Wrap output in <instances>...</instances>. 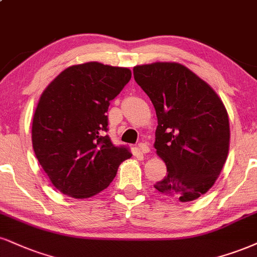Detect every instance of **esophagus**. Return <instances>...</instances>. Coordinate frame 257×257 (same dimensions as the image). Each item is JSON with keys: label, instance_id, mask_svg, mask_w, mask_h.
Segmentation results:
<instances>
[{"label": "esophagus", "instance_id": "obj_1", "mask_svg": "<svg viewBox=\"0 0 257 257\" xmlns=\"http://www.w3.org/2000/svg\"><path fill=\"white\" fill-rule=\"evenodd\" d=\"M139 151L142 154H146V153H150V147H148V145L146 144V142H141V144H139Z\"/></svg>", "mask_w": 257, "mask_h": 257}]
</instances>
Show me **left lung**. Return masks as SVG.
<instances>
[{
  "mask_svg": "<svg viewBox=\"0 0 257 257\" xmlns=\"http://www.w3.org/2000/svg\"><path fill=\"white\" fill-rule=\"evenodd\" d=\"M156 109L154 148L168 176L154 188L181 202L206 194L220 175L230 145L227 111L208 83L175 62L133 69Z\"/></svg>",
  "mask_w": 257,
  "mask_h": 257,
  "instance_id": "obj_1",
  "label": "left lung"
}]
</instances>
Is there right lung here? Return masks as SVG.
Listing matches in <instances>:
<instances>
[{
	"mask_svg": "<svg viewBox=\"0 0 257 257\" xmlns=\"http://www.w3.org/2000/svg\"><path fill=\"white\" fill-rule=\"evenodd\" d=\"M132 78L128 68L98 62L64 69L40 95L32 122L36 157L62 194L87 199L115 178L119 164L131 158L107 132V109Z\"/></svg>",
	"mask_w": 257,
	"mask_h": 257,
	"instance_id": "add662e5",
	"label": "right lung"
}]
</instances>
